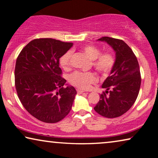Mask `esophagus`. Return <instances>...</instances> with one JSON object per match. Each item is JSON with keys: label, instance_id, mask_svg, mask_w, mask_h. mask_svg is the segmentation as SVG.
I'll return each instance as SVG.
<instances>
[{"label": "esophagus", "instance_id": "obj_1", "mask_svg": "<svg viewBox=\"0 0 158 158\" xmlns=\"http://www.w3.org/2000/svg\"><path fill=\"white\" fill-rule=\"evenodd\" d=\"M77 93L78 94H83V93H84V90H81V89H77Z\"/></svg>", "mask_w": 158, "mask_h": 158}]
</instances>
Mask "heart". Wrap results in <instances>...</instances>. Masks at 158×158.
<instances>
[{
    "mask_svg": "<svg viewBox=\"0 0 158 158\" xmlns=\"http://www.w3.org/2000/svg\"><path fill=\"white\" fill-rule=\"evenodd\" d=\"M82 49L92 60V65L98 73L107 75L111 72L115 64V57L110 52L101 53V49L92 44H85ZM73 52H64L60 59V65L64 70H70L72 66ZM70 83L81 89H89L92 84L96 83L97 77L93 72L75 71L69 77Z\"/></svg>",
    "mask_w": 158,
    "mask_h": 158,
    "instance_id": "heart-1",
    "label": "heart"
}]
</instances>
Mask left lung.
<instances>
[{
  "instance_id": "obj_1",
  "label": "left lung",
  "mask_w": 158,
  "mask_h": 158,
  "mask_svg": "<svg viewBox=\"0 0 158 158\" xmlns=\"http://www.w3.org/2000/svg\"><path fill=\"white\" fill-rule=\"evenodd\" d=\"M98 40L107 42L116 52V62L111 75L103 82L106 92L94 110L106 118L123 115L132 106L139 94L141 74L137 57L124 41L103 36Z\"/></svg>"
}]
</instances>
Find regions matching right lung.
Returning <instances> with one entry per match:
<instances>
[{
	"label": "right lung",
	"instance_id": "obj_1",
	"mask_svg": "<svg viewBox=\"0 0 158 158\" xmlns=\"http://www.w3.org/2000/svg\"><path fill=\"white\" fill-rule=\"evenodd\" d=\"M73 46L51 38L32 40L22 49L15 66V86L25 109L41 122L56 123L70 111L77 92L64 88L60 58Z\"/></svg>",
	"mask_w": 158,
	"mask_h": 158
}]
</instances>
